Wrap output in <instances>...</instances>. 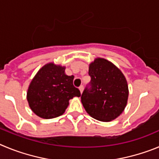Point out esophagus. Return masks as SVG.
<instances>
[{"mask_svg":"<svg viewBox=\"0 0 159 159\" xmlns=\"http://www.w3.org/2000/svg\"><path fill=\"white\" fill-rule=\"evenodd\" d=\"M79 89H80V92H81V93H82L83 89H84V86H83L82 85H80V86H79Z\"/></svg>","mask_w":159,"mask_h":159,"instance_id":"esophagus-1","label":"esophagus"}]
</instances>
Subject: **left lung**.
I'll use <instances>...</instances> for the list:
<instances>
[{"mask_svg": "<svg viewBox=\"0 0 159 159\" xmlns=\"http://www.w3.org/2000/svg\"><path fill=\"white\" fill-rule=\"evenodd\" d=\"M91 78L81 96L85 111L101 121L112 120L126 107L128 87L121 71L104 58H97L89 65Z\"/></svg>", "mask_w": 159, "mask_h": 159, "instance_id": "obj_1", "label": "left lung"}]
</instances>
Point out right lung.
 <instances>
[{"label":"right lung","instance_id":"1","mask_svg":"<svg viewBox=\"0 0 159 159\" xmlns=\"http://www.w3.org/2000/svg\"><path fill=\"white\" fill-rule=\"evenodd\" d=\"M74 75L65 74V67L47 64L31 81L27 94L31 109L38 116L52 119L62 115L74 97L81 93L73 84Z\"/></svg>","mask_w":159,"mask_h":159}]
</instances>
